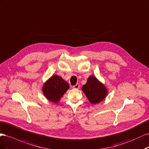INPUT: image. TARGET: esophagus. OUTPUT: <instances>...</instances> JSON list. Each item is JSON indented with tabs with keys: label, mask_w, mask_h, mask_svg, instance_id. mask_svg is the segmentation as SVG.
<instances>
[{
	"label": "esophagus",
	"mask_w": 149,
	"mask_h": 149,
	"mask_svg": "<svg viewBox=\"0 0 149 149\" xmlns=\"http://www.w3.org/2000/svg\"><path fill=\"white\" fill-rule=\"evenodd\" d=\"M79 87H80V84H77L73 86V88H75V89H79Z\"/></svg>",
	"instance_id": "esophagus-1"
}]
</instances>
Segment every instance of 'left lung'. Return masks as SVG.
Wrapping results in <instances>:
<instances>
[{
    "label": "left lung",
    "mask_w": 149,
    "mask_h": 149,
    "mask_svg": "<svg viewBox=\"0 0 149 149\" xmlns=\"http://www.w3.org/2000/svg\"><path fill=\"white\" fill-rule=\"evenodd\" d=\"M86 97L92 104H97L106 98L108 90L94 76L88 77L87 83L81 88Z\"/></svg>",
    "instance_id": "left-lung-1"
}]
</instances>
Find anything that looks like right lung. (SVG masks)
Here are the masks:
<instances>
[{"label":"right lung","instance_id":"add662e5","mask_svg":"<svg viewBox=\"0 0 149 149\" xmlns=\"http://www.w3.org/2000/svg\"><path fill=\"white\" fill-rule=\"evenodd\" d=\"M69 84L61 77L52 75L42 86V93L50 102L57 103L69 88Z\"/></svg>","mask_w":149,"mask_h":149}]
</instances>
